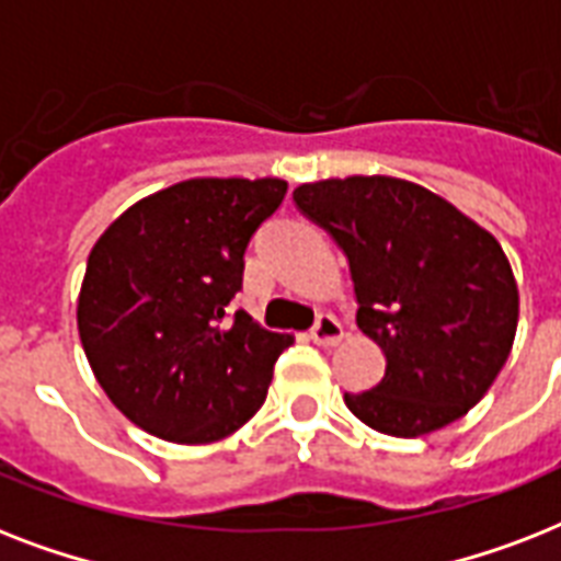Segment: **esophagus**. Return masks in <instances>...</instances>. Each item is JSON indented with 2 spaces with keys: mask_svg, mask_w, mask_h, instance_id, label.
Returning a JSON list of instances; mask_svg holds the SVG:
<instances>
[{
  "mask_svg": "<svg viewBox=\"0 0 561 561\" xmlns=\"http://www.w3.org/2000/svg\"><path fill=\"white\" fill-rule=\"evenodd\" d=\"M341 337H343V325L337 323V317L332 314L317 317L314 329H311V341H314L317 346H334Z\"/></svg>",
  "mask_w": 561,
  "mask_h": 561,
  "instance_id": "obj_1",
  "label": "esophagus"
}]
</instances>
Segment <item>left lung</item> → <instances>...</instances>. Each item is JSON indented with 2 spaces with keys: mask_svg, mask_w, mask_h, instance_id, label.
I'll list each match as a JSON object with an SVG mask.
<instances>
[{
  "mask_svg": "<svg viewBox=\"0 0 561 561\" xmlns=\"http://www.w3.org/2000/svg\"><path fill=\"white\" fill-rule=\"evenodd\" d=\"M294 203L346 255L358 329L387 358L381 381L346 392V408L390 436L431 434L469 413L518 325V288L495 236L396 178L306 183Z\"/></svg>",
  "mask_w": 561,
  "mask_h": 561,
  "instance_id": "left-lung-1",
  "label": "left lung"
}]
</instances>
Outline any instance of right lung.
Here are the masks:
<instances>
[{
  "mask_svg": "<svg viewBox=\"0 0 561 561\" xmlns=\"http://www.w3.org/2000/svg\"><path fill=\"white\" fill-rule=\"evenodd\" d=\"M276 178H201L134 203L95 241L78 332L101 390L169 443L236 434L267 399L290 334L229 311L250 238L285 201Z\"/></svg>",
  "mask_w": 561,
  "mask_h": 561,
  "instance_id": "add662e5",
  "label": "right lung"
}]
</instances>
